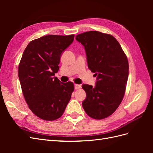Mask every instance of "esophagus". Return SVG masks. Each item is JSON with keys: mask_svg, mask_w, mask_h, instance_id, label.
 I'll list each match as a JSON object with an SVG mask.
<instances>
[{"mask_svg": "<svg viewBox=\"0 0 153 153\" xmlns=\"http://www.w3.org/2000/svg\"><path fill=\"white\" fill-rule=\"evenodd\" d=\"M80 88H81V85H80L75 84V89H76V90H77V89H79Z\"/></svg>", "mask_w": 153, "mask_h": 153, "instance_id": "obj_1", "label": "esophagus"}]
</instances>
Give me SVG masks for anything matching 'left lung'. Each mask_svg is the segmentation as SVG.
<instances>
[{
	"label": "left lung",
	"instance_id": "8db88e82",
	"mask_svg": "<svg viewBox=\"0 0 153 153\" xmlns=\"http://www.w3.org/2000/svg\"><path fill=\"white\" fill-rule=\"evenodd\" d=\"M76 40L84 47L88 68L96 76L94 87L82 85L86 92L82 106L92 118H106L123 99L129 74L127 57L112 35L89 31L78 34Z\"/></svg>",
	"mask_w": 153,
	"mask_h": 153
}]
</instances>
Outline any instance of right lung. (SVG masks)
I'll use <instances>...</instances> for the list:
<instances>
[{
	"label": "right lung",
	"instance_id": "obj_1",
	"mask_svg": "<svg viewBox=\"0 0 153 153\" xmlns=\"http://www.w3.org/2000/svg\"><path fill=\"white\" fill-rule=\"evenodd\" d=\"M74 36L48 35L27 46L18 66V77L29 108L36 116L53 121L62 116L74 91L73 83H62L55 74L64 51Z\"/></svg>",
	"mask_w": 153,
	"mask_h": 153
}]
</instances>
